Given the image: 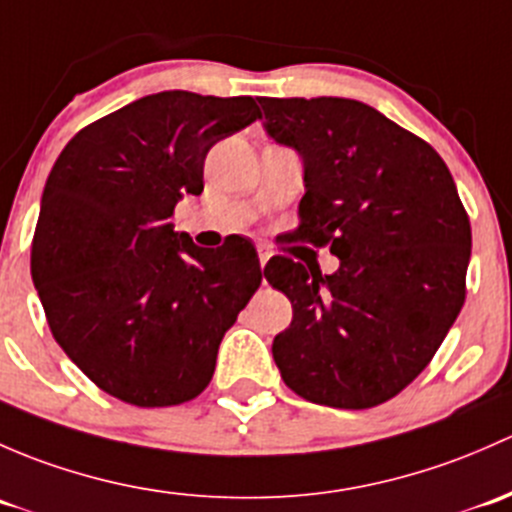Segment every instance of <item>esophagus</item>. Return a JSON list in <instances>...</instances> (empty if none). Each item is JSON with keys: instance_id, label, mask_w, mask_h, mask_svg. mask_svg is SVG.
<instances>
[{"instance_id": "obj_1", "label": "esophagus", "mask_w": 512, "mask_h": 512, "mask_svg": "<svg viewBox=\"0 0 512 512\" xmlns=\"http://www.w3.org/2000/svg\"><path fill=\"white\" fill-rule=\"evenodd\" d=\"M268 258H271V251H268V249H258V261H261V268L266 266Z\"/></svg>"}]
</instances>
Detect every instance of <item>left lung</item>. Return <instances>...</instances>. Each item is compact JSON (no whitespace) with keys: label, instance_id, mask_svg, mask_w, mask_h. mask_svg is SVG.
Wrapping results in <instances>:
<instances>
[{"label":"left lung","instance_id":"1","mask_svg":"<svg viewBox=\"0 0 512 512\" xmlns=\"http://www.w3.org/2000/svg\"><path fill=\"white\" fill-rule=\"evenodd\" d=\"M258 103L266 133L303 157L295 239L340 258L330 276L288 256L266 263L293 305L273 360L308 402L377 407L419 377L461 313L471 221L439 152L370 105Z\"/></svg>","mask_w":512,"mask_h":512}]
</instances>
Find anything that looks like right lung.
<instances>
[{
    "instance_id": "1",
    "label": "right lung",
    "mask_w": 512,
    "mask_h": 512,
    "mask_svg": "<svg viewBox=\"0 0 512 512\" xmlns=\"http://www.w3.org/2000/svg\"><path fill=\"white\" fill-rule=\"evenodd\" d=\"M256 118L251 96L155 93L78 130L46 179L31 278L56 342L110 397L175 407L212 382L261 263L241 236L202 249L170 219L202 194L207 152Z\"/></svg>"
}]
</instances>
